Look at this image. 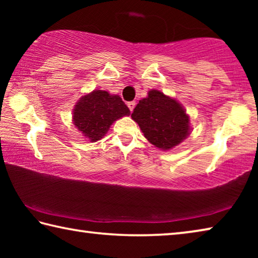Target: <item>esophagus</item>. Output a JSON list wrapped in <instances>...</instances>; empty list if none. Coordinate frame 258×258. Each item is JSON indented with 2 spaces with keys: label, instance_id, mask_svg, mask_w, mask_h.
Here are the masks:
<instances>
[{
  "label": "esophagus",
  "instance_id": "1",
  "mask_svg": "<svg viewBox=\"0 0 258 258\" xmlns=\"http://www.w3.org/2000/svg\"><path fill=\"white\" fill-rule=\"evenodd\" d=\"M135 104H137V103H135V101H130V102H127V107L130 108L131 111H133Z\"/></svg>",
  "mask_w": 258,
  "mask_h": 258
}]
</instances>
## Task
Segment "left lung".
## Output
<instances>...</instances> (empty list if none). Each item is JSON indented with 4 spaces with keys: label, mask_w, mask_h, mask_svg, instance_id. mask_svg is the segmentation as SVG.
Segmentation results:
<instances>
[{
    "label": "left lung",
    "mask_w": 258,
    "mask_h": 258,
    "mask_svg": "<svg viewBox=\"0 0 258 258\" xmlns=\"http://www.w3.org/2000/svg\"><path fill=\"white\" fill-rule=\"evenodd\" d=\"M132 118L139 124L146 139L163 150L176 147L190 133L189 116L175 99L157 90L140 100Z\"/></svg>",
    "instance_id": "left-lung-1"
}]
</instances>
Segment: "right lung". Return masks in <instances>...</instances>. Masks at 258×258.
I'll list each match as a JSON object with an SVG mask.
<instances>
[{
  "instance_id": "add662e5",
  "label": "right lung",
  "mask_w": 258,
  "mask_h": 258,
  "mask_svg": "<svg viewBox=\"0 0 258 258\" xmlns=\"http://www.w3.org/2000/svg\"><path fill=\"white\" fill-rule=\"evenodd\" d=\"M130 113L119 95L95 90L78 100L74 108L73 121L85 138L95 142L106 135L113 121Z\"/></svg>"
}]
</instances>
